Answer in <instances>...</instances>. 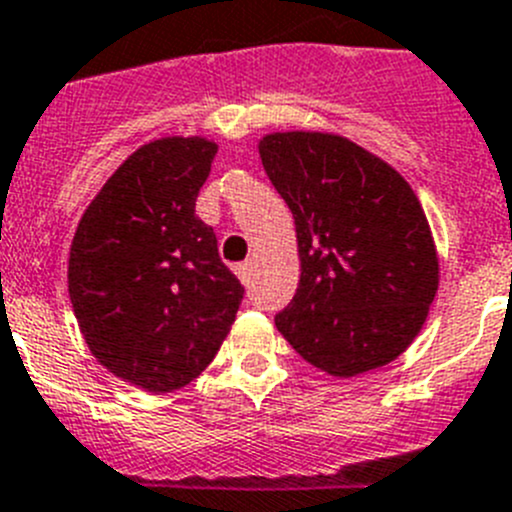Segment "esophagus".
<instances>
[{"mask_svg":"<svg viewBox=\"0 0 512 512\" xmlns=\"http://www.w3.org/2000/svg\"><path fill=\"white\" fill-rule=\"evenodd\" d=\"M251 271H253V261H243V264L236 266V276L243 281V284L251 281Z\"/></svg>","mask_w":512,"mask_h":512,"instance_id":"1","label":"esophagus"}]
</instances>
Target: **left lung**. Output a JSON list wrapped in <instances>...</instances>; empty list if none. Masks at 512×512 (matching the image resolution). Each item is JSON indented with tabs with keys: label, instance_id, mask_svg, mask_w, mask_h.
Segmentation results:
<instances>
[{
	"label": "left lung",
	"instance_id": "obj_1",
	"mask_svg": "<svg viewBox=\"0 0 512 512\" xmlns=\"http://www.w3.org/2000/svg\"><path fill=\"white\" fill-rule=\"evenodd\" d=\"M261 162L297 225L299 287L276 327L314 368L353 378L388 365L424 327L439 256L411 185L337 134L276 131Z\"/></svg>",
	"mask_w": 512,
	"mask_h": 512
}]
</instances>
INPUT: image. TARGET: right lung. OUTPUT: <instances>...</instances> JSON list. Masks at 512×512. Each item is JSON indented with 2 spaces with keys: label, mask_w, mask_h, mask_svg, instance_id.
I'll use <instances>...</instances> for the list:
<instances>
[{
  "label": "right lung",
  "mask_w": 512,
  "mask_h": 512,
  "mask_svg": "<svg viewBox=\"0 0 512 512\" xmlns=\"http://www.w3.org/2000/svg\"><path fill=\"white\" fill-rule=\"evenodd\" d=\"M215 152L203 137L139 147L91 200L70 246V304L88 350L149 393L198 378L241 307V281L195 215Z\"/></svg>",
  "instance_id": "1"
}]
</instances>
